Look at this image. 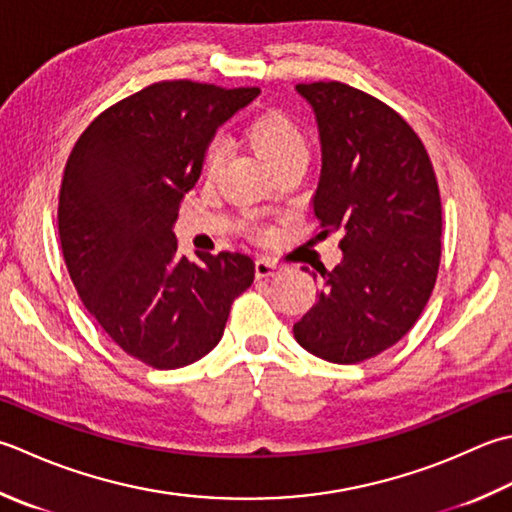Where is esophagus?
<instances>
[{"mask_svg": "<svg viewBox=\"0 0 512 512\" xmlns=\"http://www.w3.org/2000/svg\"><path fill=\"white\" fill-rule=\"evenodd\" d=\"M282 273V266H279L275 259L270 257H259L255 262V275L257 279H266V277H275Z\"/></svg>", "mask_w": 512, "mask_h": 512, "instance_id": "obj_1", "label": "esophagus"}]
</instances>
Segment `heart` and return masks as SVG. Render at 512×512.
<instances>
[{
  "label": "heart",
  "instance_id": "b5f03b06",
  "mask_svg": "<svg viewBox=\"0 0 512 512\" xmlns=\"http://www.w3.org/2000/svg\"><path fill=\"white\" fill-rule=\"evenodd\" d=\"M250 142L266 157V162L277 168L286 162L308 157L306 137L293 119L282 113H266L259 115L248 128ZM228 155V144L224 137H215L208 144L204 155V170L208 175L219 173Z\"/></svg>",
  "mask_w": 512,
  "mask_h": 512
}]
</instances>
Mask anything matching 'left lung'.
Instances as JSON below:
<instances>
[{
	"label": "left lung",
	"mask_w": 512,
	"mask_h": 512,
	"mask_svg": "<svg viewBox=\"0 0 512 512\" xmlns=\"http://www.w3.org/2000/svg\"><path fill=\"white\" fill-rule=\"evenodd\" d=\"M322 144L310 206L319 235H342V262L319 268L297 344L357 364L397 344L422 315L442 255V202L422 139L393 108L339 82L297 84Z\"/></svg>",
	"instance_id": "obj_1"
}]
</instances>
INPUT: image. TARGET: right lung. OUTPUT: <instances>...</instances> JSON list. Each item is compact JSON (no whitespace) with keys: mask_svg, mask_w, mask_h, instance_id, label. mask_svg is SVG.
Here are the masks:
<instances>
[{"mask_svg":"<svg viewBox=\"0 0 512 512\" xmlns=\"http://www.w3.org/2000/svg\"><path fill=\"white\" fill-rule=\"evenodd\" d=\"M259 88L162 82L104 110L70 153L59 190V242L88 313L159 370L213 350L235 297L253 284L242 253L177 255L173 226L219 126Z\"/></svg>","mask_w":512,"mask_h":512,"instance_id":"obj_1","label":"right lung"}]
</instances>
